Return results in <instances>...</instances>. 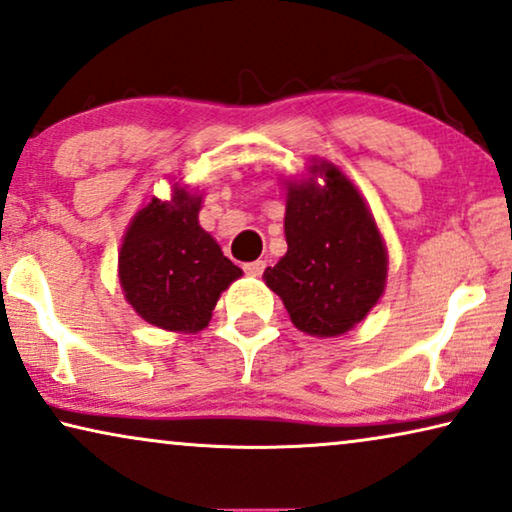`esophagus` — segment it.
Listing matches in <instances>:
<instances>
[{
	"instance_id": "esophagus-1",
	"label": "esophagus",
	"mask_w": 512,
	"mask_h": 512,
	"mask_svg": "<svg viewBox=\"0 0 512 512\" xmlns=\"http://www.w3.org/2000/svg\"><path fill=\"white\" fill-rule=\"evenodd\" d=\"M264 266H266V264L262 262V259H257V262H250V264L243 266V271H246L248 276L259 278V276H262V273H264Z\"/></svg>"
}]
</instances>
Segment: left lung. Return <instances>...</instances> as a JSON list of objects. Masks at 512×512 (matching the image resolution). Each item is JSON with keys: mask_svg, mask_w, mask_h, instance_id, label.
<instances>
[{"mask_svg": "<svg viewBox=\"0 0 512 512\" xmlns=\"http://www.w3.org/2000/svg\"><path fill=\"white\" fill-rule=\"evenodd\" d=\"M287 253L264 283L308 336H341L385 294L387 246L369 204L336 164L313 157L306 178H285Z\"/></svg>", "mask_w": 512, "mask_h": 512, "instance_id": "8db88e82", "label": "left lung"}]
</instances>
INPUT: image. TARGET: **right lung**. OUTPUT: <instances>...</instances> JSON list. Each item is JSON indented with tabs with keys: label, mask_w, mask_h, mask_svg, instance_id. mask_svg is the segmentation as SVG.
I'll return each mask as SVG.
<instances>
[{
	"label": "right lung",
	"mask_w": 512,
	"mask_h": 512,
	"mask_svg": "<svg viewBox=\"0 0 512 512\" xmlns=\"http://www.w3.org/2000/svg\"><path fill=\"white\" fill-rule=\"evenodd\" d=\"M201 194L181 181L171 199L150 197L129 222L118 253V278L136 315L164 331L197 334L220 294L243 276L199 225Z\"/></svg>",
	"instance_id": "right-lung-1"
}]
</instances>
